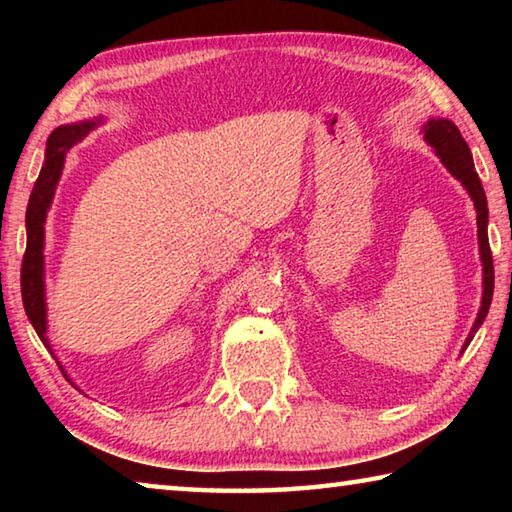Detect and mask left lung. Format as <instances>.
I'll return each instance as SVG.
<instances>
[{"label":"left lung","instance_id":"1","mask_svg":"<svg viewBox=\"0 0 512 512\" xmlns=\"http://www.w3.org/2000/svg\"><path fill=\"white\" fill-rule=\"evenodd\" d=\"M424 137L427 142L436 149L445 167L452 171V176L461 180L467 192H470L474 207H476V225H479V246H481V259H483V302L476 316V323L472 327V334L467 336L465 345H470L476 329L488 316L492 291H495V266H492V253H490V241H488V201H485L483 185L479 180V173L474 169L470 146L463 140L461 131H458L454 121L449 119H431L424 126Z\"/></svg>","mask_w":512,"mask_h":512}]
</instances>
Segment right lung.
<instances>
[{"instance_id":"1","label":"right lung","mask_w":512,"mask_h":512,"mask_svg":"<svg viewBox=\"0 0 512 512\" xmlns=\"http://www.w3.org/2000/svg\"><path fill=\"white\" fill-rule=\"evenodd\" d=\"M94 121H81L74 126H60L47 140V158L42 164L40 176L33 185V192L27 207V250L22 257V302L24 311L36 327L40 341L49 348L47 341V309H45V282H42V246H45V216L54 198V189L63 171L65 153L72 149V144L83 140L90 133ZM51 350V348H49ZM60 368V366H58ZM63 370V368H60Z\"/></svg>"}]
</instances>
